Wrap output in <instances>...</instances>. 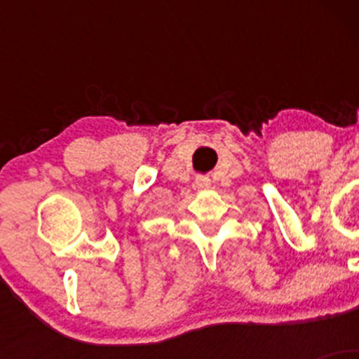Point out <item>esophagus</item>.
Masks as SVG:
<instances>
[{"label": "esophagus", "instance_id": "1", "mask_svg": "<svg viewBox=\"0 0 359 359\" xmlns=\"http://www.w3.org/2000/svg\"><path fill=\"white\" fill-rule=\"evenodd\" d=\"M209 185H211V180L208 179V177H197L196 179V187L199 189V191H205V189H209Z\"/></svg>", "mask_w": 359, "mask_h": 359}]
</instances>
